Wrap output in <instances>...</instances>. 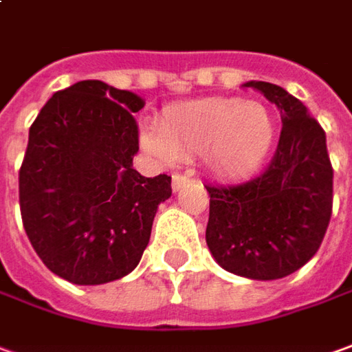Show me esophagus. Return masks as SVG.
Wrapping results in <instances>:
<instances>
[{"mask_svg":"<svg viewBox=\"0 0 352 352\" xmlns=\"http://www.w3.org/2000/svg\"><path fill=\"white\" fill-rule=\"evenodd\" d=\"M188 184H190V176H186V174H174L172 176V190L174 191H180Z\"/></svg>","mask_w":352,"mask_h":352,"instance_id":"1","label":"esophagus"}]
</instances>
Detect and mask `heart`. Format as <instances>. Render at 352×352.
<instances>
[{
    "label": "heart",
    "instance_id": "1",
    "mask_svg": "<svg viewBox=\"0 0 352 352\" xmlns=\"http://www.w3.org/2000/svg\"><path fill=\"white\" fill-rule=\"evenodd\" d=\"M276 118L261 101L207 98L170 105L159 128L140 132L145 151L162 162L203 155L218 178L239 180L263 166L276 142Z\"/></svg>",
    "mask_w": 352,
    "mask_h": 352
}]
</instances>
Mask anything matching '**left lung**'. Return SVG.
<instances>
[{"instance_id":"obj_1","label":"left lung","mask_w":352,"mask_h":352,"mask_svg":"<svg viewBox=\"0 0 352 352\" xmlns=\"http://www.w3.org/2000/svg\"><path fill=\"white\" fill-rule=\"evenodd\" d=\"M282 115L272 162L237 186H205L210 195L207 245L224 270L249 280H280L316 254L328 230L333 170L322 126L309 109L270 82H245Z\"/></svg>"}]
</instances>
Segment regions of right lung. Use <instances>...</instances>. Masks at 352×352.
<instances>
[{
    "label": "right lung",
    "instance_id": "right-lung-1",
    "mask_svg": "<svg viewBox=\"0 0 352 352\" xmlns=\"http://www.w3.org/2000/svg\"><path fill=\"white\" fill-rule=\"evenodd\" d=\"M145 101L101 80L53 94L30 126L19 172L26 236L42 263L76 285L120 280L140 264L170 176L134 170Z\"/></svg>",
    "mask_w": 352,
    "mask_h": 352
}]
</instances>
